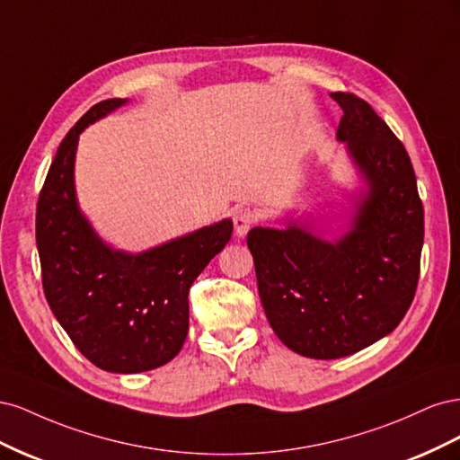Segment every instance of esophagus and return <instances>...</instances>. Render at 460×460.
Segmentation results:
<instances>
[{
    "instance_id": "1",
    "label": "esophagus",
    "mask_w": 460,
    "mask_h": 460,
    "mask_svg": "<svg viewBox=\"0 0 460 460\" xmlns=\"http://www.w3.org/2000/svg\"><path fill=\"white\" fill-rule=\"evenodd\" d=\"M255 220H257V215L252 211V208H247V207L238 208V211L234 213L235 235H238V238H243V235L249 232V228L255 225Z\"/></svg>"
}]
</instances>
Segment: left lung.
Masks as SVG:
<instances>
[{"mask_svg":"<svg viewBox=\"0 0 460 460\" xmlns=\"http://www.w3.org/2000/svg\"><path fill=\"white\" fill-rule=\"evenodd\" d=\"M338 140L363 180L347 232L326 240L307 222L247 234L259 297L280 341L303 357L340 358L392 333L420 274L424 208L409 153L374 109L336 92Z\"/></svg>","mask_w":460,"mask_h":460,"instance_id":"left-lung-1","label":"left lung"}]
</instances>
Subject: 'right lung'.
<instances>
[{"label": "right lung", "instance_id": "add662e5", "mask_svg": "<svg viewBox=\"0 0 460 460\" xmlns=\"http://www.w3.org/2000/svg\"><path fill=\"white\" fill-rule=\"evenodd\" d=\"M127 100L93 105L68 130L36 207V245L49 307L76 349L97 368L136 374L172 360L188 336L193 280L232 235V220L180 235L142 253L107 245L80 211L78 137Z\"/></svg>", "mask_w": 460, "mask_h": 460}]
</instances>
